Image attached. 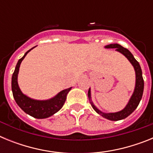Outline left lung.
I'll return each mask as SVG.
<instances>
[{
  "instance_id": "1",
  "label": "left lung",
  "mask_w": 153,
  "mask_h": 153,
  "mask_svg": "<svg viewBox=\"0 0 153 153\" xmlns=\"http://www.w3.org/2000/svg\"><path fill=\"white\" fill-rule=\"evenodd\" d=\"M105 47L106 48H115L116 51L123 54L129 60V61L132 63V65L134 67L135 72H136V86H135L134 92L132 93V97H131L130 100H129V102L126 106V107L120 112L111 113H105L101 112L100 109H98L94 106V104L92 102L90 88L88 90L89 100H90V102L91 104L92 107L93 108V109L98 114L102 116L104 118L112 120V121H117V120H123V119L126 118L127 117H129V115L137 108L138 105L140 104V100H141L142 97H143V89H144V80H143V73H142L140 63L135 59L133 55L131 53V52L129 50H127L126 48H124L123 47H122V46L118 44H109V45H106Z\"/></svg>"
}]
</instances>
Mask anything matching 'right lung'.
<instances>
[{"label": "right lung", "mask_w": 153, "mask_h": 153, "mask_svg": "<svg viewBox=\"0 0 153 153\" xmlns=\"http://www.w3.org/2000/svg\"><path fill=\"white\" fill-rule=\"evenodd\" d=\"M34 47L27 51L24 56L21 58L17 62L14 72L12 75L11 88L13 98L23 111L34 118L45 119L51 117L52 115L56 113L63 107L66 99H67V93H69L72 87L62 90L54 97L47 100H36L31 99L27 97L26 95H24L20 90V87L18 86L17 75H18L19 68H20L22 60L27 54V53L33 49Z\"/></svg>", "instance_id": "1"}]
</instances>
